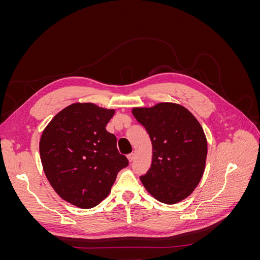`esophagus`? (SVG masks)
Returning <instances> with one entry per match:
<instances>
[{
	"mask_svg": "<svg viewBox=\"0 0 260 260\" xmlns=\"http://www.w3.org/2000/svg\"><path fill=\"white\" fill-rule=\"evenodd\" d=\"M135 157H136V155L133 154V153H131V154H128V155H127V158H128L129 162H131V161L135 160Z\"/></svg>",
	"mask_w": 260,
	"mask_h": 260,
	"instance_id": "1",
	"label": "esophagus"
}]
</instances>
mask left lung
I'll list each match as a JSON object with an SVG mask.
<instances>
[{"label":"left lung","mask_w":260,"mask_h":260,"mask_svg":"<svg viewBox=\"0 0 260 260\" xmlns=\"http://www.w3.org/2000/svg\"><path fill=\"white\" fill-rule=\"evenodd\" d=\"M152 141V164L141 176L146 191L160 203L177 204L190 196L205 171L207 139L201 123L184 106L161 102L133 107Z\"/></svg>","instance_id":"obj_1"}]
</instances>
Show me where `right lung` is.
Segmentation results:
<instances>
[{
    "mask_svg": "<svg viewBox=\"0 0 260 260\" xmlns=\"http://www.w3.org/2000/svg\"><path fill=\"white\" fill-rule=\"evenodd\" d=\"M115 109L70 104L44 128L39 149L43 171L59 198L82 209L106 199L117 174L128 166L106 130Z\"/></svg>",
    "mask_w": 260,
    "mask_h": 260,
    "instance_id": "right-lung-1",
    "label": "right lung"
}]
</instances>
